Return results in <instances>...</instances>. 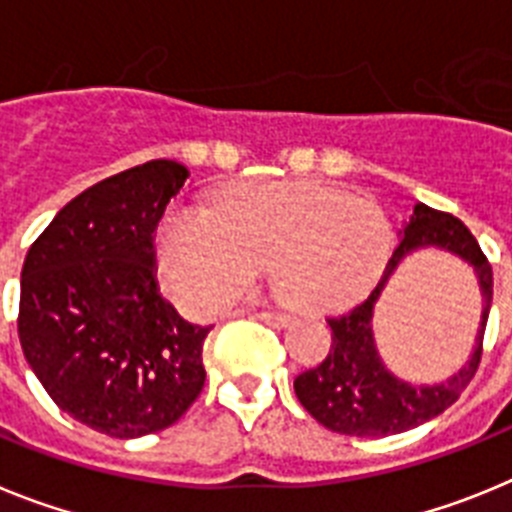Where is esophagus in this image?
Returning <instances> with one entry per match:
<instances>
[{
    "label": "esophagus",
    "mask_w": 512,
    "mask_h": 512,
    "mask_svg": "<svg viewBox=\"0 0 512 512\" xmlns=\"http://www.w3.org/2000/svg\"><path fill=\"white\" fill-rule=\"evenodd\" d=\"M253 318L271 325V328H287L289 325V315H282V312H253Z\"/></svg>",
    "instance_id": "obj_1"
}]
</instances>
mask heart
Segmentation results:
<instances>
[{
	"instance_id": "1",
	"label": "heart",
	"mask_w": 512,
	"mask_h": 512,
	"mask_svg": "<svg viewBox=\"0 0 512 512\" xmlns=\"http://www.w3.org/2000/svg\"><path fill=\"white\" fill-rule=\"evenodd\" d=\"M392 225L382 207L318 182L233 184L210 210L171 207L158 225V266L171 297L215 312L271 287L300 312L354 305L382 279Z\"/></svg>"
}]
</instances>
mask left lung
I'll return each mask as SVG.
<instances>
[{"instance_id":"left-lung-1","label":"left lung","mask_w":512,"mask_h":512,"mask_svg":"<svg viewBox=\"0 0 512 512\" xmlns=\"http://www.w3.org/2000/svg\"><path fill=\"white\" fill-rule=\"evenodd\" d=\"M425 247H438L469 263L478 274L483 292V318L473 354L459 373L436 385H413L395 378L378 356L373 341V307L402 260ZM492 305V266L479 248L477 238L454 215L433 207H413L400 230V246L392 253L390 264L374 292L354 310L328 318L333 330L328 356L315 369H307L295 379V395L302 408L325 428L346 436L382 438L418 428L451 408L472 382L482 359L487 315Z\"/></svg>"}]
</instances>
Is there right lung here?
Listing matches in <instances>:
<instances>
[{
	"label": "right lung",
	"mask_w": 512,
	"mask_h": 512,
	"mask_svg": "<svg viewBox=\"0 0 512 512\" xmlns=\"http://www.w3.org/2000/svg\"><path fill=\"white\" fill-rule=\"evenodd\" d=\"M156 158L102 179L63 207L22 264V354L63 413L112 438L182 418L205 384L192 325L161 297L153 233L187 182Z\"/></svg>",
	"instance_id": "1"
}]
</instances>
